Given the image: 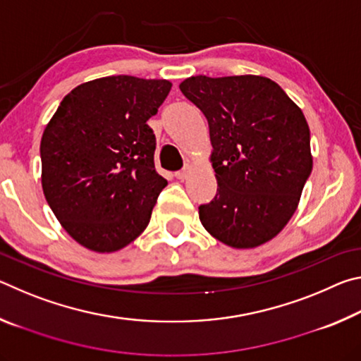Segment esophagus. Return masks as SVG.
Returning a JSON list of instances; mask_svg holds the SVG:
<instances>
[{
  "label": "esophagus",
  "mask_w": 361,
  "mask_h": 361,
  "mask_svg": "<svg viewBox=\"0 0 361 361\" xmlns=\"http://www.w3.org/2000/svg\"><path fill=\"white\" fill-rule=\"evenodd\" d=\"M189 173H191V166H189V164H186V166L183 167L181 170H178V172H175V176L178 180H186Z\"/></svg>",
  "instance_id": "1"
}]
</instances>
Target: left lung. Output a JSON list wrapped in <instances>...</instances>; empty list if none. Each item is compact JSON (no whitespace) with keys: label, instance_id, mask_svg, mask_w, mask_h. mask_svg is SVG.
I'll list each match as a JSON object with an SVG mask.
<instances>
[{"label":"left lung","instance_id":"obj_1","mask_svg":"<svg viewBox=\"0 0 361 361\" xmlns=\"http://www.w3.org/2000/svg\"><path fill=\"white\" fill-rule=\"evenodd\" d=\"M209 121L218 189L199 207L204 228L232 248L274 239L296 212L312 172L304 114L264 76H191L180 84Z\"/></svg>","mask_w":361,"mask_h":361}]
</instances>
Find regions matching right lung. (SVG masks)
<instances>
[{"instance_id":"add662e5","label":"right lung","mask_w":361,"mask_h":361,"mask_svg":"<svg viewBox=\"0 0 361 361\" xmlns=\"http://www.w3.org/2000/svg\"><path fill=\"white\" fill-rule=\"evenodd\" d=\"M170 89L167 79H94L65 95L46 126L42 191L82 247L118 252L148 226L167 180L156 172V137L146 121Z\"/></svg>"}]
</instances>
